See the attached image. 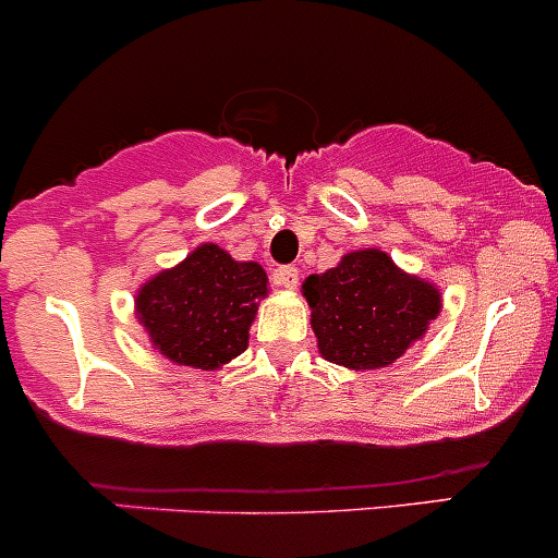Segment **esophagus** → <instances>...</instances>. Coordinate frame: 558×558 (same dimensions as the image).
<instances>
[{
	"label": "esophagus",
	"mask_w": 558,
	"mask_h": 558,
	"mask_svg": "<svg viewBox=\"0 0 558 558\" xmlns=\"http://www.w3.org/2000/svg\"><path fill=\"white\" fill-rule=\"evenodd\" d=\"M274 282L279 284V288L293 290L295 284H299V268H293V265H282V268H276L274 270Z\"/></svg>",
	"instance_id": "1"
}]
</instances>
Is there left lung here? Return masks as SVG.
I'll return each mask as SVG.
<instances>
[{"label": "left lung", "mask_w": 558, "mask_h": 558, "mask_svg": "<svg viewBox=\"0 0 558 558\" xmlns=\"http://www.w3.org/2000/svg\"><path fill=\"white\" fill-rule=\"evenodd\" d=\"M317 348L348 369L389 367L441 312L438 288L405 274L380 248H359L326 274L306 276Z\"/></svg>", "instance_id": "1"}]
</instances>
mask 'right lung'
<instances>
[{
    "label": "right lung",
    "instance_id": "right-lung-1",
    "mask_svg": "<svg viewBox=\"0 0 558 558\" xmlns=\"http://www.w3.org/2000/svg\"><path fill=\"white\" fill-rule=\"evenodd\" d=\"M265 295L263 265L238 263L216 243H203L142 284L136 317L169 362L219 369L246 350L248 326Z\"/></svg>",
    "mask_w": 558,
    "mask_h": 558
}]
</instances>
